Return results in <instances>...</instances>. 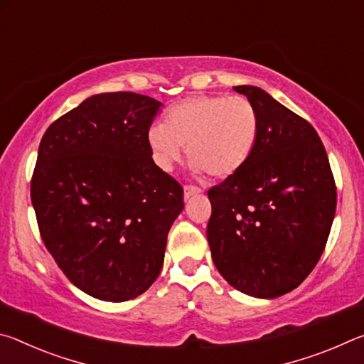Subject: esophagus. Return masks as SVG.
Wrapping results in <instances>:
<instances>
[{
  "mask_svg": "<svg viewBox=\"0 0 364 364\" xmlns=\"http://www.w3.org/2000/svg\"><path fill=\"white\" fill-rule=\"evenodd\" d=\"M200 193V188H197V186H194V184H186V186H184V197H191V196H194V194H199Z\"/></svg>",
  "mask_w": 364,
  "mask_h": 364,
  "instance_id": "1",
  "label": "esophagus"
}]
</instances>
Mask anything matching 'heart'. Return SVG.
<instances>
[{
  "label": "heart",
  "mask_w": 364,
  "mask_h": 364,
  "mask_svg": "<svg viewBox=\"0 0 364 364\" xmlns=\"http://www.w3.org/2000/svg\"><path fill=\"white\" fill-rule=\"evenodd\" d=\"M260 115L244 96L196 95L171 106L164 123L147 132L160 167L170 168L186 147L194 170L213 178L241 171L255 151Z\"/></svg>",
  "instance_id": "1"
}]
</instances>
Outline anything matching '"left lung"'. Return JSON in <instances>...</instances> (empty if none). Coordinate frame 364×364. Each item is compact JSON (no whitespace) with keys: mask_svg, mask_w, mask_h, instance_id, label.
I'll list each match as a JSON object with an SVG mask.
<instances>
[{"mask_svg":"<svg viewBox=\"0 0 364 364\" xmlns=\"http://www.w3.org/2000/svg\"><path fill=\"white\" fill-rule=\"evenodd\" d=\"M260 115L247 165L208 189L207 241L220 274L252 297L301 284L328 242L337 191L328 154L310 123L257 86H234Z\"/></svg>","mask_w":364,"mask_h":364,"instance_id":"obj_1","label":"left lung"}]
</instances>
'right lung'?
<instances>
[{
  "instance_id": "add662e5",
  "label": "right lung",
  "mask_w": 364,
  "mask_h": 364,
  "mask_svg": "<svg viewBox=\"0 0 364 364\" xmlns=\"http://www.w3.org/2000/svg\"><path fill=\"white\" fill-rule=\"evenodd\" d=\"M159 101L117 91L59 117L41 138L30 183L40 236L73 286L125 301L162 269L183 188L147 143Z\"/></svg>"
}]
</instances>
